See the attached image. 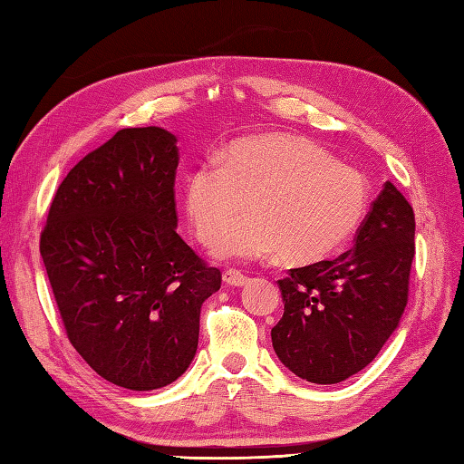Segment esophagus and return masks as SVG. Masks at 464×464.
Wrapping results in <instances>:
<instances>
[{
  "mask_svg": "<svg viewBox=\"0 0 464 464\" xmlns=\"http://www.w3.org/2000/svg\"><path fill=\"white\" fill-rule=\"evenodd\" d=\"M223 283L229 285V287H243V285L247 283V277L237 269H227L223 273Z\"/></svg>",
  "mask_w": 464,
  "mask_h": 464,
  "instance_id": "esophagus-1",
  "label": "esophagus"
}]
</instances>
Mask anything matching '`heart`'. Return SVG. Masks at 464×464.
Segmentation results:
<instances>
[{"label":"heart","instance_id":"b5f03b06","mask_svg":"<svg viewBox=\"0 0 464 464\" xmlns=\"http://www.w3.org/2000/svg\"><path fill=\"white\" fill-rule=\"evenodd\" d=\"M252 215L226 228L246 208ZM369 183L304 137L265 133L231 143L187 175L185 211L201 243L223 259L273 257L313 265L331 257L361 227Z\"/></svg>","mask_w":464,"mask_h":464}]
</instances>
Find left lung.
Returning <instances> with one entry per match:
<instances>
[{
  "mask_svg": "<svg viewBox=\"0 0 464 464\" xmlns=\"http://www.w3.org/2000/svg\"><path fill=\"white\" fill-rule=\"evenodd\" d=\"M415 257V213L387 181L361 223L353 249L291 269L271 329L279 361L297 377L334 384L362 371L399 327Z\"/></svg>",
  "mask_w": 464,
  "mask_h": 464,
  "instance_id": "left-lung-1",
  "label": "left lung"
}]
</instances>
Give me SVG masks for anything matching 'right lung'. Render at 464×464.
I'll list each match as a JSON object with an SVG mask.
<instances>
[{
  "instance_id": "obj_1",
  "label": "right lung",
  "mask_w": 464,
  "mask_h": 464,
  "mask_svg": "<svg viewBox=\"0 0 464 464\" xmlns=\"http://www.w3.org/2000/svg\"><path fill=\"white\" fill-rule=\"evenodd\" d=\"M177 163V137L163 127L117 131L67 173L39 243L69 341L130 391L181 377L201 304L221 287V271L175 231Z\"/></svg>"
}]
</instances>
